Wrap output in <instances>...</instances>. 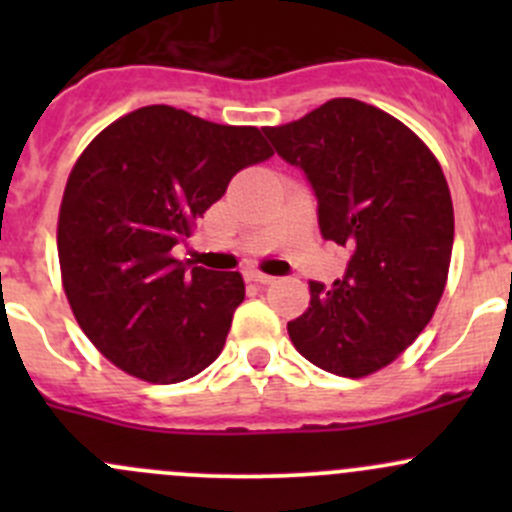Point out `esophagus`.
Wrapping results in <instances>:
<instances>
[{"label": "esophagus", "mask_w": 512, "mask_h": 512, "mask_svg": "<svg viewBox=\"0 0 512 512\" xmlns=\"http://www.w3.org/2000/svg\"><path fill=\"white\" fill-rule=\"evenodd\" d=\"M247 280L260 282V285H270V282H275V277L265 275V272H260V270H250V272H247Z\"/></svg>", "instance_id": "1"}]
</instances>
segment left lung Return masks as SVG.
Masks as SVG:
<instances>
[{"mask_svg": "<svg viewBox=\"0 0 512 512\" xmlns=\"http://www.w3.org/2000/svg\"><path fill=\"white\" fill-rule=\"evenodd\" d=\"M265 136L312 183L324 240L352 252L332 287L309 282L289 339L329 374H374L416 342L446 289L453 203L441 163L399 118L356 98H332Z\"/></svg>", "mask_w": 512, "mask_h": 512, "instance_id": "1", "label": "left lung"}]
</instances>
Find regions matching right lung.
<instances>
[{"mask_svg":"<svg viewBox=\"0 0 512 512\" xmlns=\"http://www.w3.org/2000/svg\"><path fill=\"white\" fill-rule=\"evenodd\" d=\"M275 156L255 126L173 106L126 113L84 148L66 180L56 245L76 322L111 364L178 384L213 364L245 299L240 272L170 255L232 175Z\"/></svg>","mask_w":512,"mask_h":512,"instance_id":"right-lung-1","label":"right lung"}]
</instances>
